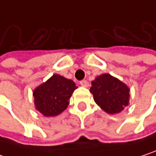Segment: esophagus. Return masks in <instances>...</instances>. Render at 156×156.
Here are the masks:
<instances>
[{
  "instance_id": "esophagus-1",
  "label": "esophagus",
  "mask_w": 156,
  "mask_h": 156,
  "mask_svg": "<svg viewBox=\"0 0 156 156\" xmlns=\"http://www.w3.org/2000/svg\"><path fill=\"white\" fill-rule=\"evenodd\" d=\"M80 85L82 87H87L89 86V83L87 82V80H81L80 81Z\"/></svg>"
}]
</instances>
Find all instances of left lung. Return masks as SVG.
I'll return each instance as SVG.
<instances>
[{
    "label": "left lung",
    "instance_id": "1",
    "mask_svg": "<svg viewBox=\"0 0 156 156\" xmlns=\"http://www.w3.org/2000/svg\"><path fill=\"white\" fill-rule=\"evenodd\" d=\"M95 102L108 114H117L129 104L128 87L110 74H102L91 82Z\"/></svg>",
    "mask_w": 156,
    "mask_h": 156
}]
</instances>
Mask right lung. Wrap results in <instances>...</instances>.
<instances>
[{"label": "right lung", "instance_id": "add662e5", "mask_svg": "<svg viewBox=\"0 0 156 156\" xmlns=\"http://www.w3.org/2000/svg\"><path fill=\"white\" fill-rule=\"evenodd\" d=\"M71 79L54 74L33 91L35 108L45 116H55L68 108L69 98L77 88Z\"/></svg>", "mask_w": 156, "mask_h": 156}]
</instances>
